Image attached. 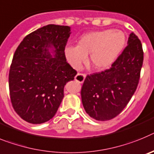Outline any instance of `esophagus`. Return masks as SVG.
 Listing matches in <instances>:
<instances>
[{
	"label": "esophagus",
	"instance_id": "esophagus-1",
	"mask_svg": "<svg viewBox=\"0 0 154 154\" xmlns=\"http://www.w3.org/2000/svg\"><path fill=\"white\" fill-rule=\"evenodd\" d=\"M85 78H86V74H85V73H77L75 77H74V80L78 83H83L85 81Z\"/></svg>",
	"mask_w": 154,
	"mask_h": 154
}]
</instances>
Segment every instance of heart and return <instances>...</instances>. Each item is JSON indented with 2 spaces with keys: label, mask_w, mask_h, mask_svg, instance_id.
<instances>
[{
  "label": "heart",
  "mask_w": 154,
  "mask_h": 154,
  "mask_svg": "<svg viewBox=\"0 0 154 154\" xmlns=\"http://www.w3.org/2000/svg\"><path fill=\"white\" fill-rule=\"evenodd\" d=\"M126 42L125 33L121 30L95 31L85 34L77 45H67L64 53L69 64L78 69L90 54L92 66L97 69L110 66L122 51Z\"/></svg>",
  "instance_id": "b5f03b06"
}]
</instances>
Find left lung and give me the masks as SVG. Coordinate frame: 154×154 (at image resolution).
<instances>
[{"label": "left lung", "mask_w": 154, "mask_h": 154, "mask_svg": "<svg viewBox=\"0 0 154 154\" xmlns=\"http://www.w3.org/2000/svg\"><path fill=\"white\" fill-rule=\"evenodd\" d=\"M143 62L141 42L132 32L127 46L109 69L85 78L81 94L87 113L97 121L112 119L120 114L138 86Z\"/></svg>", "instance_id": "8db88e82"}]
</instances>
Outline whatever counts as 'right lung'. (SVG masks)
I'll use <instances>...</instances> for the list:
<instances>
[{"mask_svg":"<svg viewBox=\"0 0 154 154\" xmlns=\"http://www.w3.org/2000/svg\"><path fill=\"white\" fill-rule=\"evenodd\" d=\"M70 27L48 25L24 38L9 71V91L16 113L32 124H41L57 113L63 89L77 71L66 62L64 49Z\"/></svg>","mask_w":154,"mask_h":154,"instance_id":"obj_1","label":"right lung"}]
</instances>
